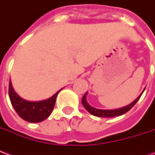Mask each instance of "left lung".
<instances>
[{
    "mask_svg": "<svg viewBox=\"0 0 155 155\" xmlns=\"http://www.w3.org/2000/svg\"><path fill=\"white\" fill-rule=\"evenodd\" d=\"M143 92H144V91H142V93H143ZM142 93H141L140 96H139L132 103H130V105H128V106H126V107H122V108L116 109V110H100V109H97V108H94V107H91V106L87 102V100H86V96H87V93H86V94L83 96V97H82V105H83V107L86 108V110H87L89 113H91V115H93V116H98V117H114V116H121V115L126 113L127 111H129V110H130L132 107H134L135 104H136L138 100L140 98Z\"/></svg>",
    "mask_w": 155,
    "mask_h": 155,
    "instance_id": "8db88e82",
    "label": "left lung"
}]
</instances>
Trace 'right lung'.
<instances>
[{"label": "right lung", "instance_id": "obj_1", "mask_svg": "<svg viewBox=\"0 0 155 155\" xmlns=\"http://www.w3.org/2000/svg\"><path fill=\"white\" fill-rule=\"evenodd\" d=\"M60 90L48 100L42 101H28L20 98L9 82V97L15 111L25 120L29 122L37 123L48 118L53 111L56 97Z\"/></svg>", "mask_w": 155, "mask_h": 155}]
</instances>
